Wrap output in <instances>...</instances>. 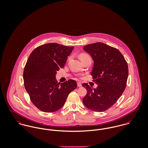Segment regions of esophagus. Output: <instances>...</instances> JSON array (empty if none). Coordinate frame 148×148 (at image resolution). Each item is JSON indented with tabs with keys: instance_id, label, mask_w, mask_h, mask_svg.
<instances>
[{
	"instance_id": "34e87169",
	"label": "esophagus",
	"mask_w": 148,
	"mask_h": 148,
	"mask_svg": "<svg viewBox=\"0 0 148 148\" xmlns=\"http://www.w3.org/2000/svg\"><path fill=\"white\" fill-rule=\"evenodd\" d=\"M77 86H78V87H81L82 86V83H80V82H77Z\"/></svg>"
}]
</instances>
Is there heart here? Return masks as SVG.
Instances as JSON below:
<instances>
[{
    "instance_id": "b5f03b06",
    "label": "heart",
    "mask_w": 148,
    "mask_h": 148,
    "mask_svg": "<svg viewBox=\"0 0 148 148\" xmlns=\"http://www.w3.org/2000/svg\"><path fill=\"white\" fill-rule=\"evenodd\" d=\"M88 56H90L88 55H87V54H86V53H82V54H80V55L79 57L80 58V60H82V59H83V58H86V57H88Z\"/></svg>"
}]
</instances>
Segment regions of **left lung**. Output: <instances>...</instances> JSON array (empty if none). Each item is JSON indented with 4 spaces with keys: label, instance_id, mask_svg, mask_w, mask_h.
<instances>
[{
    "label": "left lung",
    "instance_id": "left-lung-1",
    "mask_svg": "<svg viewBox=\"0 0 148 148\" xmlns=\"http://www.w3.org/2000/svg\"><path fill=\"white\" fill-rule=\"evenodd\" d=\"M83 49L94 61L91 74L98 86L93 88L83 83L87 90L83 102L93 112H104L117 101L125 90L128 75L127 61L118 49L101 42L84 46Z\"/></svg>",
    "mask_w": 148,
    "mask_h": 148
}]
</instances>
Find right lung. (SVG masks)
<instances>
[{"mask_svg": "<svg viewBox=\"0 0 148 148\" xmlns=\"http://www.w3.org/2000/svg\"><path fill=\"white\" fill-rule=\"evenodd\" d=\"M74 47L47 43L31 53L23 73L24 86L31 101L40 110L55 112L64 105L69 94L77 87L76 81L58 83L56 71L63 68Z\"/></svg>", "mask_w": 148, "mask_h": 148, "instance_id": "add662e5", "label": "right lung"}]
</instances>
